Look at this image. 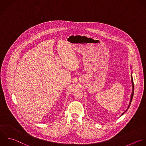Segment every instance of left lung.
<instances>
[{
    "instance_id": "8db88e82",
    "label": "left lung",
    "mask_w": 146,
    "mask_h": 146,
    "mask_svg": "<svg viewBox=\"0 0 146 146\" xmlns=\"http://www.w3.org/2000/svg\"><path fill=\"white\" fill-rule=\"evenodd\" d=\"M131 82H132V86H133V92H132V93H131V98H130V101L129 105V106H128V108H127V109L125 112H123V113L121 114V116H122V115H123V114H124L126 111H127V110L129 109V107H130V104H131V102H132L133 98V96H134V81H133V78L132 74H131Z\"/></svg>"
}]
</instances>
